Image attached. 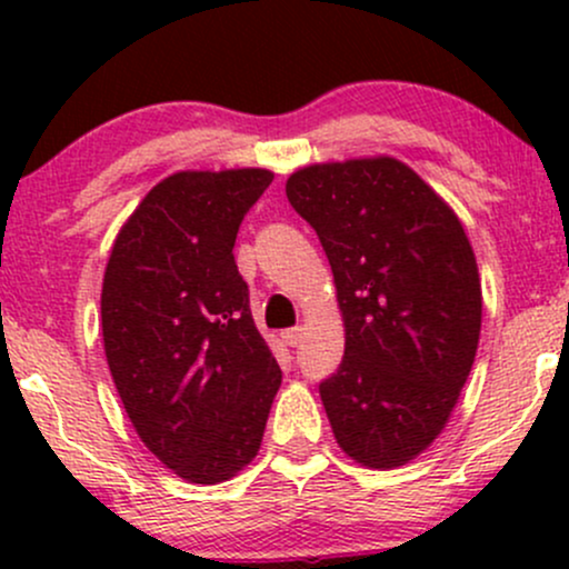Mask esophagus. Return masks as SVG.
Instances as JSON below:
<instances>
[{"label":"esophagus","mask_w":569,"mask_h":569,"mask_svg":"<svg viewBox=\"0 0 569 569\" xmlns=\"http://www.w3.org/2000/svg\"><path fill=\"white\" fill-rule=\"evenodd\" d=\"M280 337H283V342L289 345V348H297V345H302V339H305V329H302V326H293V329L280 331Z\"/></svg>","instance_id":"34e87169"}]
</instances>
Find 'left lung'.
<instances>
[{
    "mask_svg": "<svg viewBox=\"0 0 569 569\" xmlns=\"http://www.w3.org/2000/svg\"><path fill=\"white\" fill-rule=\"evenodd\" d=\"M286 198L321 240L342 310V363L321 382L335 439L367 468L407 466L447 426L479 348L471 240L396 158L299 168Z\"/></svg>",
    "mask_w": 569,
    "mask_h": 569,
    "instance_id": "left-lung-1",
    "label": "left lung"
}]
</instances>
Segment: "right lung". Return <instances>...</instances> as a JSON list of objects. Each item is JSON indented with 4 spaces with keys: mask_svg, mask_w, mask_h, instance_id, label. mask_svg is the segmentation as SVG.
I'll list each match as a JSON object with an SVG mask.
<instances>
[{
    "mask_svg": "<svg viewBox=\"0 0 569 569\" xmlns=\"http://www.w3.org/2000/svg\"><path fill=\"white\" fill-rule=\"evenodd\" d=\"M270 181L264 168L168 176L122 224L103 272V350L122 407L192 485L232 479L257 457L283 377L232 257Z\"/></svg>",
    "mask_w": 569,
    "mask_h": 569,
    "instance_id": "1",
    "label": "right lung"
}]
</instances>
